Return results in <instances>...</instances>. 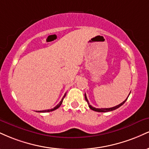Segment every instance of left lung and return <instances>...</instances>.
I'll list each match as a JSON object with an SVG mask.
<instances>
[{
    "label": "left lung",
    "instance_id": "left-lung-1",
    "mask_svg": "<svg viewBox=\"0 0 149 149\" xmlns=\"http://www.w3.org/2000/svg\"><path fill=\"white\" fill-rule=\"evenodd\" d=\"M128 97H129V96H128ZM127 98H128V97H127ZM127 98L126 99V100H125V101H123V102L122 103L118 104V105L116 106V107H111V108H106V109H97V108H95V107H92V106L90 105V103H89L88 100V98H87L86 95H85V100H86V102H88V104L89 107H90V109H92V111H97V112H109V111H113V110H116V109H117L118 108H119L120 107H121V106H122L123 104L125 102H126V100H127Z\"/></svg>",
    "mask_w": 149,
    "mask_h": 149
}]
</instances>
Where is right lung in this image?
I'll return each mask as SVG.
<instances>
[{
  "label": "right lung",
  "instance_id": "add662e5",
  "mask_svg": "<svg viewBox=\"0 0 149 149\" xmlns=\"http://www.w3.org/2000/svg\"><path fill=\"white\" fill-rule=\"evenodd\" d=\"M66 93H65V95H64V97H63V98L61 99V102H59V103L55 107H54V108H53V109H47V110H44V111H37L36 112H39V113H45V112H50V111H54V110H56V109H57L58 108H59V107H60V106H61V104H62L63 100H64V97H66Z\"/></svg>",
  "mask_w": 149,
  "mask_h": 149
}]
</instances>
